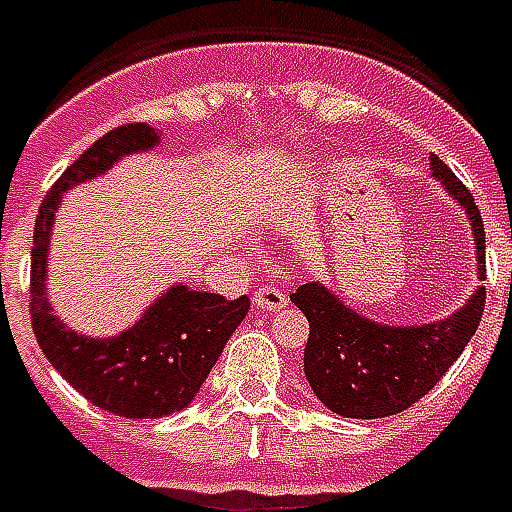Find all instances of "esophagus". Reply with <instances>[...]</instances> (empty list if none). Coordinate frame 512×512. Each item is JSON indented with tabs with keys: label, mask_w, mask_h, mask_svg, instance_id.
<instances>
[{
	"label": "esophagus",
	"mask_w": 512,
	"mask_h": 512,
	"mask_svg": "<svg viewBox=\"0 0 512 512\" xmlns=\"http://www.w3.org/2000/svg\"><path fill=\"white\" fill-rule=\"evenodd\" d=\"M255 306L257 309H263V312H279L282 306H287V293L282 290V287H276V285H263L260 290L255 293Z\"/></svg>",
	"instance_id": "esophagus-1"
}]
</instances>
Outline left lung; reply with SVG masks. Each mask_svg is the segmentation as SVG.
<instances>
[{"instance_id": "left-lung-1", "label": "left lung", "mask_w": 512, "mask_h": 512, "mask_svg": "<svg viewBox=\"0 0 512 512\" xmlns=\"http://www.w3.org/2000/svg\"><path fill=\"white\" fill-rule=\"evenodd\" d=\"M431 170L472 219L480 279H486V227L472 192L437 154ZM290 301L309 320L304 372L314 396L344 418H388L423 399L464 352L483 317L486 287L450 320L418 328L372 323L317 282L298 287Z\"/></svg>"}]
</instances>
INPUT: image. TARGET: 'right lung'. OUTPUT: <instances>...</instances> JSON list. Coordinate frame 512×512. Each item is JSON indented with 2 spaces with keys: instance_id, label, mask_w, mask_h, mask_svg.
Listing matches in <instances>:
<instances>
[{
  "instance_id": "add662e5",
  "label": "right lung",
  "mask_w": 512,
  "mask_h": 512,
  "mask_svg": "<svg viewBox=\"0 0 512 512\" xmlns=\"http://www.w3.org/2000/svg\"><path fill=\"white\" fill-rule=\"evenodd\" d=\"M157 132L146 121L105 132L48 189L34 222L29 314L45 358L75 391L119 418H162L195 399L211 366L249 312V298L227 301L176 285L138 325L113 339H86L67 331L45 301V246L59 195L78 181L108 170L127 151L151 149Z\"/></svg>"
}]
</instances>
